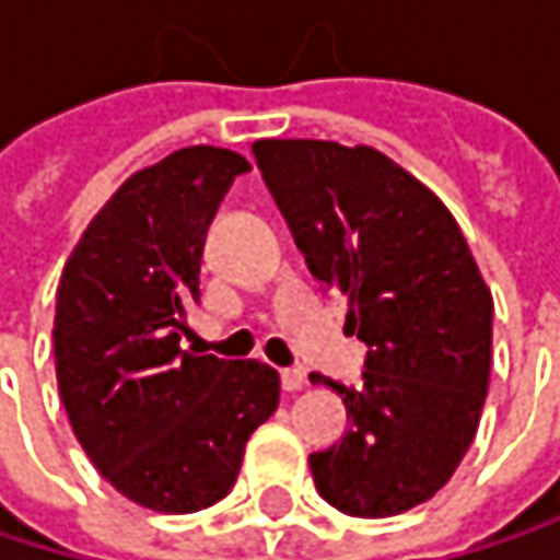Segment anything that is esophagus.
Segmentation results:
<instances>
[{"label":"esophagus","instance_id":"obj_1","mask_svg":"<svg viewBox=\"0 0 560 560\" xmlns=\"http://www.w3.org/2000/svg\"><path fill=\"white\" fill-rule=\"evenodd\" d=\"M307 386L304 370H281V389L284 392H301Z\"/></svg>","mask_w":560,"mask_h":560}]
</instances>
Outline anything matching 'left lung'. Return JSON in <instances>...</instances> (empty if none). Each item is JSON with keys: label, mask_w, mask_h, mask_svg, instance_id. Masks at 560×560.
Segmentation results:
<instances>
[{"label": "left lung", "mask_w": 560, "mask_h": 560, "mask_svg": "<svg viewBox=\"0 0 560 560\" xmlns=\"http://www.w3.org/2000/svg\"><path fill=\"white\" fill-rule=\"evenodd\" d=\"M253 155L311 276L350 304L370 347L350 431L311 454L317 493L347 515L386 518L431 500L464 460L483 411L493 294L451 210L370 145L259 139Z\"/></svg>", "instance_id": "8db88e82"}]
</instances>
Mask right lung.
I'll return each instance as SVG.
<instances>
[{"label": "right lung", "instance_id": "add662e5", "mask_svg": "<svg viewBox=\"0 0 560 560\" xmlns=\"http://www.w3.org/2000/svg\"><path fill=\"white\" fill-rule=\"evenodd\" d=\"M243 171V155L213 145L136 171L90 220L57 284V389L70 428L126 500L155 512L223 500L249 434L279 408L272 366L180 350L207 226Z\"/></svg>", "mask_w": 560, "mask_h": 560}]
</instances>
